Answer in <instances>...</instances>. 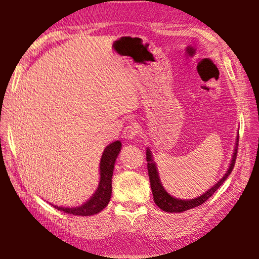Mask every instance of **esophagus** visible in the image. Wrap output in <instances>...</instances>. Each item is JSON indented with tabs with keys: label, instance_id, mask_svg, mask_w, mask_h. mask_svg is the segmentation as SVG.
I'll return each mask as SVG.
<instances>
[{
	"label": "esophagus",
	"instance_id": "esophagus-1",
	"mask_svg": "<svg viewBox=\"0 0 259 259\" xmlns=\"http://www.w3.org/2000/svg\"><path fill=\"white\" fill-rule=\"evenodd\" d=\"M138 136V128L135 124H130L125 126L123 133H122V137L126 140H133Z\"/></svg>",
	"mask_w": 259,
	"mask_h": 259
}]
</instances>
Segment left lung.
I'll return each mask as SVG.
<instances>
[{"mask_svg": "<svg viewBox=\"0 0 259 259\" xmlns=\"http://www.w3.org/2000/svg\"><path fill=\"white\" fill-rule=\"evenodd\" d=\"M238 143H239V136L236 137V143H235V148L233 152V155H232V160L229 169H227L226 174L219 179L214 185L209 188L207 192H204L202 195L198 196L195 199L191 200H182L177 199L175 196H171L168 192L164 190V187L162 186L159 172H157V168L154 160H153V155L150 148L146 150V160H147V170H148V176H150V182H151V188L153 193V198H154L155 204L160 209L163 210L165 212H183L186 211V210H190L192 208L199 207L202 203H204L210 196H211L214 192H216L223 183L225 182V179L230 176L232 170L234 168L235 160H236V153H238Z\"/></svg>", "mask_w": 259, "mask_h": 259, "instance_id": "obj_1", "label": "left lung"}]
</instances>
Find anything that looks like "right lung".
Segmentation results:
<instances>
[{"label":"right lung","mask_w":259,"mask_h":259,"mask_svg":"<svg viewBox=\"0 0 259 259\" xmlns=\"http://www.w3.org/2000/svg\"><path fill=\"white\" fill-rule=\"evenodd\" d=\"M122 144L120 140H115L106 146L102 159H100V165H99V175L100 181L99 185L97 187V191L94 193V195L83 203L75 208H65V207H58V205L52 204V207L64 211L66 213L74 214V216H91V214L98 213L106 207L108 204L109 200H111L112 195V176L114 164L117 159V155L121 152Z\"/></svg>","instance_id":"add662e5"}]
</instances>
